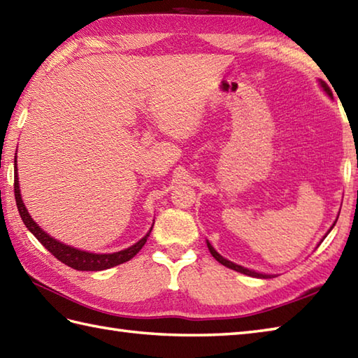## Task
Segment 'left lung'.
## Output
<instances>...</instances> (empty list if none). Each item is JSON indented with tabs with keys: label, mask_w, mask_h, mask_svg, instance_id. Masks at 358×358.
Returning a JSON list of instances; mask_svg holds the SVG:
<instances>
[{
	"label": "left lung",
	"mask_w": 358,
	"mask_h": 358,
	"mask_svg": "<svg viewBox=\"0 0 358 358\" xmlns=\"http://www.w3.org/2000/svg\"><path fill=\"white\" fill-rule=\"evenodd\" d=\"M321 87L324 88V91L327 94H332L331 93V90H329V87L326 85L324 82H321ZM335 225V223H334ZM208 248H209V251H211V255H213V257L215 259L217 262H220L222 265H225V267H228V268H231V270H236V271H239V273H243V275H247V276H253V278H270V275H262V273H256V271H253V270H248V268H245V267H241V265H237V264H234V262H231V261H228V259H225V257H222L219 253H217V251L211 247V243L208 242Z\"/></svg>",
	"instance_id": "1"
}]
</instances>
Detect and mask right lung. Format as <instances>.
Wrapping results in <instances>:
<instances>
[{"label": "right lung", "instance_id": "add662e5", "mask_svg": "<svg viewBox=\"0 0 358 358\" xmlns=\"http://www.w3.org/2000/svg\"><path fill=\"white\" fill-rule=\"evenodd\" d=\"M13 192H15V201H17V208L18 213L21 215V220L24 222L26 228L31 231V233L37 237L38 242L43 245V247L51 253L54 257H57L60 262H63L68 267H71L74 270H80V271H101V270H107L111 267H116L119 264H124L130 261L133 256H136L139 250L144 247V243L147 242V237H149L150 231L147 233L141 241L136 242L135 245H131L127 250L117 251V253L113 255H94V253H87V251H80L73 247H68V245L62 243L59 241L52 239L51 236L46 234L43 229H41L37 223H35L27 209L24 208V203L21 200L20 195V187H18V173H17V157H15V169H13Z\"/></svg>", "mask_w": 358, "mask_h": 358}]
</instances>
